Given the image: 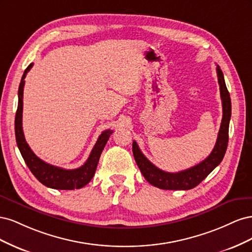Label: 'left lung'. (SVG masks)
Here are the masks:
<instances>
[{
    "label": "left lung",
    "mask_w": 252,
    "mask_h": 252,
    "mask_svg": "<svg viewBox=\"0 0 252 252\" xmlns=\"http://www.w3.org/2000/svg\"><path fill=\"white\" fill-rule=\"evenodd\" d=\"M218 81L220 85V98L223 106V118L220 123V131L218 134L217 143L211 154L204 161L191 168L179 172H166L152 164L140 150L135 141L132 143V152L135 163L140 168L144 178L151 185L159 189L165 190H189L197 186L207 177V175L222 162L228 145V131H229V122L231 118V100L230 94L228 93L224 74L220 70V66H217Z\"/></svg>",
    "instance_id": "1"
}]
</instances>
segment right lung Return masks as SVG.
<instances>
[{
	"mask_svg": "<svg viewBox=\"0 0 252 252\" xmlns=\"http://www.w3.org/2000/svg\"><path fill=\"white\" fill-rule=\"evenodd\" d=\"M33 63L30 64L23 74L20 86H19V102L18 109L16 113V121H14V131H16V140L18 147L20 149L21 155L24 158L26 165L30 171L32 172L34 177L39 180L43 185L53 189L60 190H73L80 189L87 185L88 183L94 178L96 166L100 159L102 151L107 143L110 134L113 130H105L103 131L90 152V156L87 158L85 164L82 165L77 169H63L60 167L45 163L40 158H37L33 151L30 149L27 144L24 132L22 127V114H23V91H24L25 78L27 72L32 69Z\"/></svg>",
	"mask_w": 252,
	"mask_h": 252,
	"instance_id": "add662e5",
	"label": "right lung"
}]
</instances>
